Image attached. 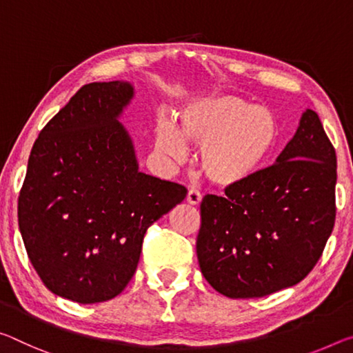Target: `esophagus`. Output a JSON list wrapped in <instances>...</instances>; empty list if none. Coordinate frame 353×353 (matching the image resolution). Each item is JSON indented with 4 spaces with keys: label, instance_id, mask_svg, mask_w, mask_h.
<instances>
[{
    "label": "esophagus",
    "instance_id": "34e87169",
    "mask_svg": "<svg viewBox=\"0 0 353 353\" xmlns=\"http://www.w3.org/2000/svg\"><path fill=\"white\" fill-rule=\"evenodd\" d=\"M201 199H203V196H201V193L198 192V190H190L188 194H187V203L192 204V205H198L201 203Z\"/></svg>",
    "mask_w": 353,
    "mask_h": 353
}]
</instances>
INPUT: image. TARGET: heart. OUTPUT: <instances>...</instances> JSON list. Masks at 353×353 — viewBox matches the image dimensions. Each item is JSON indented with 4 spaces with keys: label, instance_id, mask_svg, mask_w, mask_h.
<instances>
[{
    "label": "heart",
    "instance_id": "1",
    "mask_svg": "<svg viewBox=\"0 0 353 353\" xmlns=\"http://www.w3.org/2000/svg\"><path fill=\"white\" fill-rule=\"evenodd\" d=\"M281 125L272 110L242 97H201L179 111L177 127L160 119L154 128V152L170 163L185 161L188 148H201L204 174L220 188L245 187L270 170Z\"/></svg>",
    "mask_w": 353,
    "mask_h": 353
}]
</instances>
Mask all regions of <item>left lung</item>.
<instances>
[{"label": "left lung", "instance_id": "8db88e82", "mask_svg": "<svg viewBox=\"0 0 353 353\" xmlns=\"http://www.w3.org/2000/svg\"><path fill=\"white\" fill-rule=\"evenodd\" d=\"M336 152L306 110L275 165L248 185L207 194L196 253L209 284L229 299L264 297L300 283L333 231Z\"/></svg>", "mask_w": 353, "mask_h": 353}]
</instances>
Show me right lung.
Returning a JSON list of instances; mask_svg holds the SVG:
<instances>
[{"label":"right lung","mask_w":353,"mask_h":353,"mask_svg":"<svg viewBox=\"0 0 353 353\" xmlns=\"http://www.w3.org/2000/svg\"><path fill=\"white\" fill-rule=\"evenodd\" d=\"M128 81L89 83L43 127L19 196V228L42 283L77 303L114 299L130 281L148 228L187 188L138 170L119 117Z\"/></svg>","instance_id":"obj_1"}]
</instances>
